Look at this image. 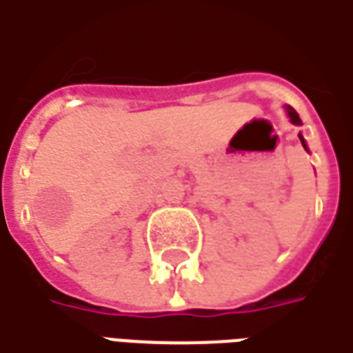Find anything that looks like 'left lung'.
<instances>
[{"label": "left lung", "mask_w": 353, "mask_h": 353, "mask_svg": "<svg viewBox=\"0 0 353 353\" xmlns=\"http://www.w3.org/2000/svg\"><path fill=\"white\" fill-rule=\"evenodd\" d=\"M286 110H288V116H290V121H292V123H296V125H299V123H301V119H299V116H297L296 110H294L292 106H288ZM299 141H301L303 148L307 150V145H305V141H303V137H301V135H299Z\"/></svg>", "instance_id": "8db88e82"}]
</instances>
